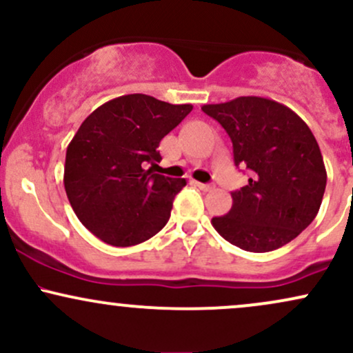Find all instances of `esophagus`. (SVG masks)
Masks as SVG:
<instances>
[{
  "label": "esophagus",
  "instance_id": "1",
  "mask_svg": "<svg viewBox=\"0 0 353 353\" xmlns=\"http://www.w3.org/2000/svg\"><path fill=\"white\" fill-rule=\"evenodd\" d=\"M196 185H197V188H199L201 190H205V192H208V190H212V189H214L212 184H202V182H196Z\"/></svg>",
  "mask_w": 353,
  "mask_h": 353
}]
</instances>
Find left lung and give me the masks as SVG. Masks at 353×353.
<instances>
[{
	"mask_svg": "<svg viewBox=\"0 0 353 353\" xmlns=\"http://www.w3.org/2000/svg\"><path fill=\"white\" fill-rule=\"evenodd\" d=\"M225 129L234 163L249 169V184L232 192L214 229L249 252H269L294 241L317 216L327 184L322 152L309 125L277 101L241 96L204 104Z\"/></svg>",
	"mask_w": 353,
	"mask_h": 353,
	"instance_id": "1",
	"label": "left lung"
}]
</instances>
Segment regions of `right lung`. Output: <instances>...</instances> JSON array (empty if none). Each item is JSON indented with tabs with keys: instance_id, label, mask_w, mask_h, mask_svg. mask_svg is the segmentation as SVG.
<instances>
[{
	"instance_id": "add662e5",
	"label": "right lung",
	"mask_w": 353,
	"mask_h": 353,
	"mask_svg": "<svg viewBox=\"0 0 353 353\" xmlns=\"http://www.w3.org/2000/svg\"><path fill=\"white\" fill-rule=\"evenodd\" d=\"M192 111L152 96L125 94L89 114L66 149L64 189L89 232L109 245L141 244L168 224L185 179L154 174L161 139Z\"/></svg>"
}]
</instances>
